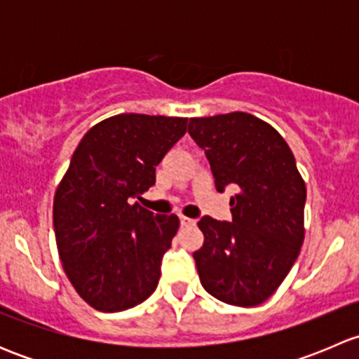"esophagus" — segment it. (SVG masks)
Returning <instances> with one entry per match:
<instances>
[{
  "instance_id": "34e87169",
  "label": "esophagus",
  "mask_w": 359,
  "mask_h": 359,
  "mask_svg": "<svg viewBox=\"0 0 359 359\" xmlns=\"http://www.w3.org/2000/svg\"><path fill=\"white\" fill-rule=\"evenodd\" d=\"M194 222H196V220H194V219H189V217H184V215H180V226H182V227H189V226H194Z\"/></svg>"
}]
</instances>
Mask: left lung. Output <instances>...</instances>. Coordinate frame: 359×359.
<instances>
[{
    "label": "left lung",
    "mask_w": 359,
    "mask_h": 359,
    "mask_svg": "<svg viewBox=\"0 0 359 359\" xmlns=\"http://www.w3.org/2000/svg\"><path fill=\"white\" fill-rule=\"evenodd\" d=\"M189 135L205 151L215 187L236 186L233 220L205 215V243L193 253L206 292L231 306L269 299L290 273L304 241L306 184L283 137L248 112L191 118Z\"/></svg>",
    "instance_id": "obj_1"
}]
</instances>
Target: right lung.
Returning <instances> with one entry per match:
<instances>
[{"label": "right lung", "instance_id": "add662e5", "mask_svg": "<svg viewBox=\"0 0 359 359\" xmlns=\"http://www.w3.org/2000/svg\"><path fill=\"white\" fill-rule=\"evenodd\" d=\"M186 126L187 118L118 114L76 147L53 200V231L69 281L93 309H130L156 290L179 217L132 201L154 186Z\"/></svg>", "mask_w": 359, "mask_h": 359}]
</instances>
